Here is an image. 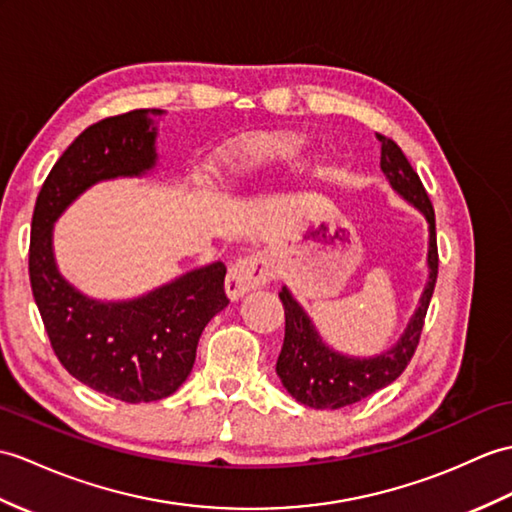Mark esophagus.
<instances>
[{"label": "esophagus", "mask_w": 512, "mask_h": 512, "mask_svg": "<svg viewBox=\"0 0 512 512\" xmlns=\"http://www.w3.org/2000/svg\"><path fill=\"white\" fill-rule=\"evenodd\" d=\"M272 277H275V266H272V259L268 255L264 253L244 255L229 268L227 294L235 301L240 299V296H244L248 290L270 283Z\"/></svg>", "instance_id": "esophagus-1"}]
</instances>
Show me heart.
<instances>
[{"label": "heart", "instance_id": "obj_1", "mask_svg": "<svg viewBox=\"0 0 512 512\" xmlns=\"http://www.w3.org/2000/svg\"><path fill=\"white\" fill-rule=\"evenodd\" d=\"M268 152L275 154L277 159H285V161H296L303 157L305 146L299 137L294 135H281L275 139H268Z\"/></svg>", "mask_w": 512, "mask_h": 512}]
</instances>
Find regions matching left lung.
I'll return each mask as SVG.
<instances>
[{"instance_id": "1", "label": "left lung", "mask_w": 512, "mask_h": 512, "mask_svg": "<svg viewBox=\"0 0 512 512\" xmlns=\"http://www.w3.org/2000/svg\"><path fill=\"white\" fill-rule=\"evenodd\" d=\"M377 139L382 144V161L379 163H382V170L388 176L390 185L403 198L410 200L414 207H419L427 222H430V253H427L430 281L425 285L419 310L410 320L406 334L401 336L397 347L371 360L344 358L340 353L329 351L320 342L316 329L301 310V305L292 299V294L285 288L279 292L285 312V338L277 360V375L281 377L285 390L296 401L318 410H338L358 403L379 388L392 384L406 371L414 351L419 347L425 314L427 307H430L438 277L436 218L432 200L427 196L419 174L414 172L408 157L395 141L382 133H377Z\"/></svg>"}]
</instances>
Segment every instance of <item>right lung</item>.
I'll use <instances>...</instances> for the list:
<instances>
[{"label":"right lung","instance_id":"obj_1","mask_svg":"<svg viewBox=\"0 0 512 512\" xmlns=\"http://www.w3.org/2000/svg\"><path fill=\"white\" fill-rule=\"evenodd\" d=\"M163 115L139 109L82 130L47 174L32 213L30 285L56 358L78 382L126 403L159 401L185 382L202 329L229 305L227 266L187 272L137 301L98 303L58 275L52 224L89 185L150 170Z\"/></svg>","mask_w":512,"mask_h":512}]
</instances>
